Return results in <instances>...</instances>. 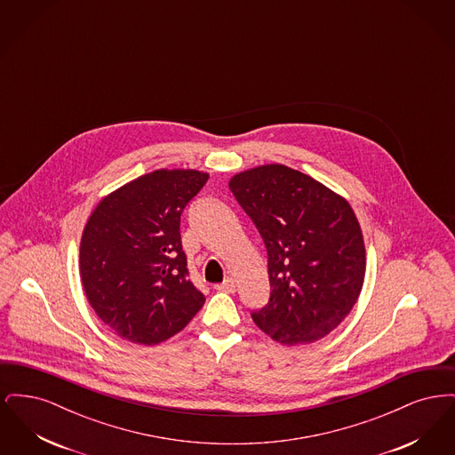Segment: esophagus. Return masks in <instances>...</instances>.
I'll return each instance as SVG.
<instances>
[{
  "instance_id": "obj_1",
  "label": "esophagus",
  "mask_w": 455,
  "mask_h": 455,
  "mask_svg": "<svg viewBox=\"0 0 455 455\" xmlns=\"http://www.w3.org/2000/svg\"><path fill=\"white\" fill-rule=\"evenodd\" d=\"M235 288H237V284H235V282H234L232 278H227L225 282L215 284V290H218V291H225V293H234Z\"/></svg>"
}]
</instances>
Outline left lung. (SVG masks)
Returning a JSON list of instances; mask_svg holds the SVG:
<instances>
[{
    "instance_id": "left-lung-1",
    "label": "left lung",
    "mask_w": 455,
    "mask_h": 455,
    "mask_svg": "<svg viewBox=\"0 0 455 455\" xmlns=\"http://www.w3.org/2000/svg\"><path fill=\"white\" fill-rule=\"evenodd\" d=\"M228 188L267 251L271 297L252 321L288 347L324 338L345 321L365 280V243L349 203L282 164L235 173Z\"/></svg>"
}]
</instances>
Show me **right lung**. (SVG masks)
<instances>
[{"instance_id":"add662e5","label":"right lung","mask_w":455,"mask_h":455,"mask_svg":"<svg viewBox=\"0 0 455 455\" xmlns=\"http://www.w3.org/2000/svg\"><path fill=\"white\" fill-rule=\"evenodd\" d=\"M208 177L193 169L145 173L106 196L88 218L80 242L84 290L99 319L123 339L158 345L203 307L179 228Z\"/></svg>"}]
</instances>
